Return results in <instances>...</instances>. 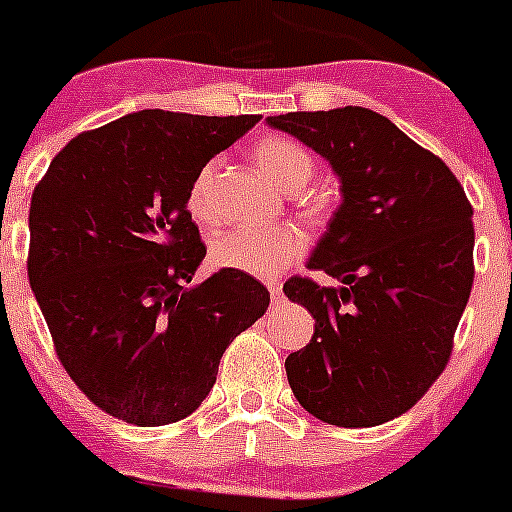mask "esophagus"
<instances>
[{"mask_svg": "<svg viewBox=\"0 0 512 512\" xmlns=\"http://www.w3.org/2000/svg\"><path fill=\"white\" fill-rule=\"evenodd\" d=\"M269 291H271V299H274V301H279V299H281V294H284V289H281L279 281H271V284H269Z\"/></svg>", "mask_w": 512, "mask_h": 512, "instance_id": "1", "label": "esophagus"}]
</instances>
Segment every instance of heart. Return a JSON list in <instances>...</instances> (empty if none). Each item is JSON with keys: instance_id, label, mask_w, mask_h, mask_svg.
Returning <instances> with one entry per match:
<instances>
[{"instance_id": "1", "label": "heart", "mask_w": 512, "mask_h": 512, "mask_svg": "<svg viewBox=\"0 0 512 512\" xmlns=\"http://www.w3.org/2000/svg\"><path fill=\"white\" fill-rule=\"evenodd\" d=\"M256 163L279 186H304L311 178V155L301 143L281 135L264 138L256 150ZM213 165H206L188 191V213L196 221L213 218ZM304 248V238L294 226H236L218 233L211 243V261L218 269L241 271L251 276H271L296 259Z\"/></svg>"}]
</instances>
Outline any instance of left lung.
Here are the masks:
<instances>
[{
    "label": "left lung",
    "instance_id": "8db88e82",
    "mask_svg": "<svg viewBox=\"0 0 512 512\" xmlns=\"http://www.w3.org/2000/svg\"><path fill=\"white\" fill-rule=\"evenodd\" d=\"M329 160L342 203L284 294L314 316V337L286 357L291 392L337 427L405 415L452 352L472 289V206L452 170L392 120L347 105L266 118Z\"/></svg>",
    "mask_w": 512,
    "mask_h": 512
}]
</instances>
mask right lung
I'll return each mask as SVG.
<instances>
[{
  "instance_id": "obj_1",
  "label": "right lung",
  "mask_w": 512,
  "mask_h": 512,
  "mask_svg": "<svg viewBox=\"0 0 512 512\" xmlns=\"http://www.w3.org/2000/svg\"><path fill=\"white\" fill-rule=\"evenodd\" d=\"M259 120L130 113L72 138L34 188L29 286L62 367L107 415L158 427L196 412L228 344L269 309L241 271L191 284L206 246L188 191Z\"/></svg>"
}]
</instances>
